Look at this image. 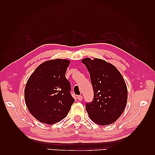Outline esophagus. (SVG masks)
Masks as SVG:
<instances>
[{
    "mask_svg": "<svg viewBox=\"0 0 155 155\" xmlns=\"http://www.w3.org/2000/svg\"><path fill=\"white\" fill-rule=\"evenodd\" d=\"M77 99L78 101H82V100H83V97H82L81 95H80V96H78L77 97Z\"/></svg>",
    "mask_w": 155,
    "mask_h": 155,
    "instance_id": "obj_1",
    "label": "esophagus"
}]
</instances>
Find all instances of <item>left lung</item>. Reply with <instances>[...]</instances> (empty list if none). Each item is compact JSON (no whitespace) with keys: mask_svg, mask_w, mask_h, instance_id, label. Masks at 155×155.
<instances>
[{"mask_svg":"<svg viewBox=\"0 0 155 155\" xmlns=\"http://www.w3.org/2000/svg\"><path fill=\"white\" fill-rule=\"evenodd\" d=\"M86 66L94 91L91 103H86L91 119L100 125L114 123L123 113L127 103V87L118 69L100 58H85Z\"/></svg>","mask_w":155,"mask_h":155,"instance_id":"8db88e82","label":"left lung"}]
</instances>
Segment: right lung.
<instances>
[{"label":"right lung","instance_id":"add662e5","mask_svg":"<svg viewBox=\"0 0 155 155\" xmlns=\"http://www.w3.org/2000/svg\"><path fill=\"white\" fill-rule=\"evenodd\" d=\"M70 61L54 59L45 61L32 72L25 88L28 109L41 123L53 124L67 117L74 99L71 84L65 77Z\"/></svg>","mask_w":155,"mask_h":155}]
</instances>
